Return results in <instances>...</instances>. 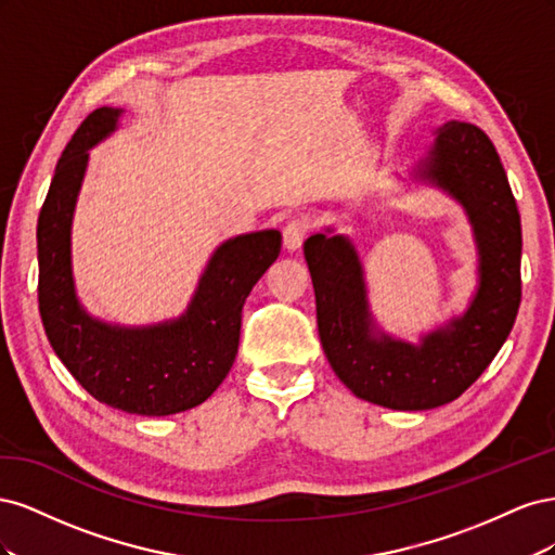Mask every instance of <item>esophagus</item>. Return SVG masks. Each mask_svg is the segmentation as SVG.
<instances>
[{
    "instance_id": "1",
    "label": "esophagus",
    "mask_w": 555,
    "mask_h": 555,
    "mask_svg": "<svg viewBox=\"0 0 555 555\" xmlns=\"http://www.w3.org/2000/svg\"><path fill=\"white\" fill-rule=\"evenodd\" d=\"M308 229L310 222L306 217H300V220H292L287 227L282 229V241H284V249L287 251H298L300 245H304L306 236H308Z\"/></svg>"
}]
</instances>
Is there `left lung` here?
<instances>
[{
  "label": "left lung",
  "instance_id": "8db88e82",
  "mask_svg": "<svg viewBox=\"0 0 555 555\" xmlns=\"http://www.w3.org/2000/svg\"><path fill=\"white\" fill-rule=\"evenodd\" d=\"M428 153L405 192L430 188L459 204L473 229L477 282L467 306L416 340L386 331L371 310L361 251L333 227L304 243L324 354L347 389L379 408L418 412L447 405L505 345L520 304V217L505 169L486 133L451 120L433 129Z\"/></svg>",
  "mask_w": 555,
  "mask_h": 555
}]
</instances>
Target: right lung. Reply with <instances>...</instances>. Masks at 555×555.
<instances>
[{
  "mask_svg": "<svg viewBox=\"0 0 555 555\" xmlns=\"http://www.w3.org/2000/svg\"><path fill=\"white\" fill-rule=\"evenodd\" d=\"M125 108H96L57 162L39 215V310L50 347L92 398L127 414L169 416L208 400L238 354L245 298L282 247L278 229L215 247L188 308L125 326L94 317L76 292L72 229L90 150L120 129Z\"/></svg>",
  "mask_w": 555,
  "mask_h": 555,
  "instance_id": "add662e5",
  "label": "right lung"
}]
</instances>
